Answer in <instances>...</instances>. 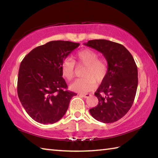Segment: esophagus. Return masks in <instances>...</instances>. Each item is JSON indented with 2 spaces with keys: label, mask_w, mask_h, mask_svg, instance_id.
Masks as SVG:
<instances>
[{
  "label": "esophagus",
  "mask_w": 158,
  "mask_h": 158,
  "mask_svg": "<svg viewBox=\"0 0 158 158\" xmlns=\"http://www.w3.org/2000/svg\"><path fill=\"white\" fill-rule=\"evenodd\" d=\"M80 95H81L82 97H84L85 98H89L90 96H91V95L89 94V93H82V94H80Z\"/></svg>",
  "instance_id": "obj_1"
}]
</instances>
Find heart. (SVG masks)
Instances as JSON below:
<instances>
[{
	"label": "heart",
	"mask_w": 158,
	"mask_h": 158,
	"mask_svg": "<svg viewBox=\"0 0 158 158\" xmlns=\"http://www.w3.org/2000/svg\"><path fill=\"white\" fill-rule=\"evenodd\" d=\"M76 61L79 65H85L82 76L69 85L72 90L78 93H86L94 89L95 82H102L107 75L108 64L103 58H98V53L90 49H84L77 53ZM61 74L68 81L74 78L75 63L70 58H66L60 65Z\"/></svg>",
	"instance_id": "obj_1"
}]
</instances>
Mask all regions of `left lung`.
<instances>
[{"mask_svg": "<svg viewBox=\"0 0 158 158\" xmlns=\"http://www.w3.org/2000/svg\"><path fill=\"white\" fill-rule=\"evenodd\" d=\"M84 45L102 53L107 61L108 73L95 95L98 105L89 109L98 121L111 123L121 119L130 110L138 85L137 67L123 45L106 40H89Z\"/></svg>", "mask_w": 158, "mask_h": 158, "instance_id": "obj_1", "label": "left lung"}]
</instances>
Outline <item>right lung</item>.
Masks as SVG:
<instances>
[{
	"label": "right lung",
	"instance_id": "obj_1",
	"mask_svg": "<svg viewBox=\"0 0 158 158\" xmlns=\"http://www.w3.org/2000/svg\"><path fill=\"white\" fill-rule=\"evenodd\" d=\"M79 43L51 41L35 48L21 61L17 93L21 105L34 121L53 124L63 118L76 93L68 91L60 65Z\"/></svg>",
	"mask_w": 158,
	"mask_h": 158
}]
</instances>
